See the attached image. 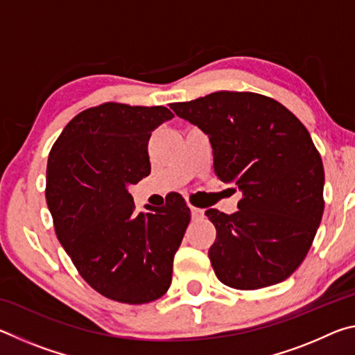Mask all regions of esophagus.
Returning <instances> with one entry per match:
<instances>
[{
    "label": "esophagus",
    "mask_w": 355,
    "mask_h": 355,
    "mask_svg": "<svg viewBox=\"0 0 355 355\" xmlns=\"http://www.w3.org/2000/svg\"><path fill=\"white\" fill-rule=\"evenodd\" d=\"M203 209H200V208H196V207H191V218L194 219V220H199V219H202L203 218Z\"/></svg>",
    "instance_id": "1"
}]
</instances>
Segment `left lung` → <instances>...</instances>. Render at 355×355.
Here are the masks:
<instances>
[{
  "mask_svg": "<svg viewBox=\"0 0 355 355\" xmlns=\"http://www.w3.org/2000/svg\"><path fill=\"white\" fill-rule=\"evenodd\" d=\"M171 110L209 137L214 173L243 194L236 213L205 211L216 227L208 257L218 279L258 290L290 277L324 211V167L307 128L254 92H213Z\"/></svg>",
  "mask_w": 355,
  "mask_h": 355,
  "instance_id": "obj_1",
  "label": "left lung"
}]
</instances>
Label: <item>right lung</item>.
Wrapping results in <instances>:
<instances>
[{
    "label": "right lung",
    "mask_w": 355,
    "mask_h": 355,
    "mask_svg": "<svg viewBox=\"0 0 355 355\" xmlns=\"http://www.w3.org/2000/svg\"><path fill=\"white\" fill-rule=\"evenodd\" d=\"M164 106L105 103L78 114L53 146L46 203L59 243L81 277L117 302L147 304L169 290L173 257L191 220L177 192L136 213L128 186L150 173L148 139Z\"/></svg>",
    "instance_id": "add662e5"
}]
</instances>
